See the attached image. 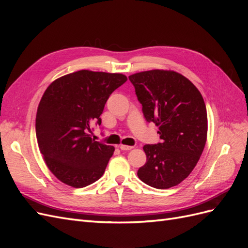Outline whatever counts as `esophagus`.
Listing matches in <instances>:
<instances>
[{"label":"esophagus","instance_id":"34e87169","mask_svg":"<svg viewBox=\"0 0 248 248\" xmlns=\"http://www.w3.org/2000/svg\"><path fill=\"white\" fill-rule=\"evenodd\" d=\"M133 147L132 146H126V145H120V149L123 150V151H129Z\"/></svg>","mask_w":248,"mask_h":248}]
</instances>
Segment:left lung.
Returning a JSON list of instances; mask_svg holds the SVG:
<instances>
[{"label":"left lung","mask_w":248,"mask_h":248,"mask_svg":"<svg viewBox=\"0 0 248 248\" xmlns=\"http://www.w3.org/2000/svg\"><path fill=\"white\" fill-rule=\"evenodd\" d=\"M130 81L148 122L158 126L161 142L145 145V166L138 176L158 189H168L189 176L205 148L208 118L198 88L174 70L131 74Z\"/></svg>","instance_id":"obj_1"}]
</instances>
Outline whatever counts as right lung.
I'll return each mask as SVG.
<instances>
[{
  "mask_svg": "<svg viewBox=\"0 0 248 248\" xmlns=\"http://www.w3.org/2000/svg\"><path fill=\"white\" fill-rule=\"evenodd\" d=\"M127 80L122 73L79 70L47 87L37 108L36 138L44 162L66 185L81 188L100 179L115 147L91 138V126L109 95Z\"/></svg>",
  "mask_w": 248,
  "mask_h": 248,
  "instance_id": "1",
  "label": "right lung"
}]
</instances>
